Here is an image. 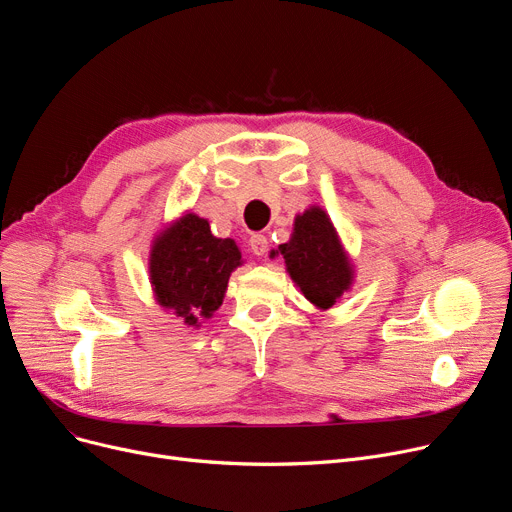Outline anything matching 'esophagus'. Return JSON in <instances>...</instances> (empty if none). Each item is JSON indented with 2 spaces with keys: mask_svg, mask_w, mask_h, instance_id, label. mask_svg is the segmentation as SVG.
<instances>
[{
  "mask_svg": "<svg viewBox=\"0 0 512 512\" xmlns=\"http://www.w3.org/2000/svg\"><path fill=\"white\" fill-rule=\"evenodd\" d=\"M249 244H251V251H253L257 257L268 253V238H265L263 234H253L251 240H249Z\"/></svg>",
  "mask_w": 512,
  "mask_h": 512,
  "instance_id": "34e87169",
  "label": "esophagus"
}]
</instances>
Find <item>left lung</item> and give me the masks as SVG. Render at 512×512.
Listing matches in <instances>:
<instances>
[{
    "mask_svg": "<svg viewBox=\"0 0 512 512\" xmlns=\"http://www.w3.org/2000/svg\"><path fill=\"white\" fill-rule=\"evenodd\" d=\"M278 255L284 257L286 272L301 295L316 309H330L355 282V265L320 205H309L295 215L291 238L272 249V257Z\"/></svg>",
    "mask_w": 512,
    "mask_h": 512,
    "instance_id": "obj_1",
    "label": "left lung"
}]
</instances>
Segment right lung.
<instances>
[{
  "label": "right lung",
  "mask_w": 512,
  "mask_h": 512,
  "mask_svg": "<svg viewBox=\"0 0 512 512\" xmlns=\"http://www.w3.org/2000/svg\"><path fill=\"white\" fill-rule=\"evenodd\" d=\"M242 263L232 238L213 236L207 219L186 211L152 238L148 274L154 301L198 328L224 303L228 280Z\"/></svg>",
  "instance_id": "1"
}]
</instances>
